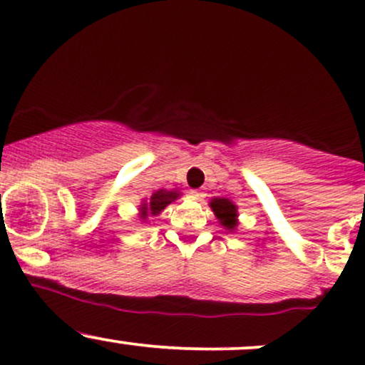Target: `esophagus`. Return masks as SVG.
Segmentation results:
<instances>
[{"instance_id": "34e87169", "label": "esophagus", "mask_w": 365, "mask_h": 365, "mask_svg": "<svg viewBox=\"0 0 365 365\" xmlns=\"http://www.w3.org/2000/svg\"><path fill=\"white\" fill-rule=\"evenodd\" d=\"M190 197L194 199V201H202V199L206 197V194H204L202 190H190Z\"/></svg>"}]
</instances>
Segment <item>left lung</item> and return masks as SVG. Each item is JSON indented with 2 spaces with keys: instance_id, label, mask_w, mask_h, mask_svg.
<instances>
[{
  "instance_id": "1",
  "label": "left lung",
  "mask_w": 365,
  "mask_h": 365,
  "mask_svg": "<svg viewBox=\"0 0 365 365\" xmlns=\"http://www.w3.org/2000/svg\"><path fill=\"white\" fill-rule=\"evenodd\" d=\"M210 207L218 220V223L228 232H235L239 227V211L234 201L227 197H213L210 201Z\"/></svg>"
}]
</instances>
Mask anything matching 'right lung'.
I'll use <instances>...</instances> for the list:
<instances>
[{"label":"right lung","instance_id":"1","mask_svg":"<svg viewBox=\"0 0 365 365\" xmlns=\"http://www.w3.org/2000/svg\"><path fill=\"white\" fill-rule=\"evenodd\" d=\"M182 192L180 190H155L149 199H142L138 206V218L140 222L145 223L149 220V216H158L164 211V207L170 206L171 202H175L176 199H180Z\"/></svg>","mask_w":365,"mask_h":365}]
</instances>
